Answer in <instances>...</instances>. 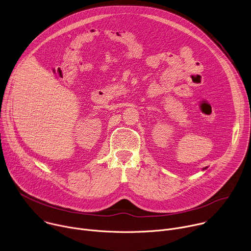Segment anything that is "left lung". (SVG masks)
Instances as JSON below:
<instances>
[{
	"label": "left lung",
	"instance_id": "1",
	"mask_svg": "<svg viewBox=\"0 0 251 251\" xmlns=\"http://www.w3.org/2000/svg\"><path fill=\"white\" fill-rule=\"evenodd\" d=\"M205 169H206V168H203V170H205Z\"/></svg>",
	"mask_w": 251,
	"mask_h": 251
}]
</instances>
